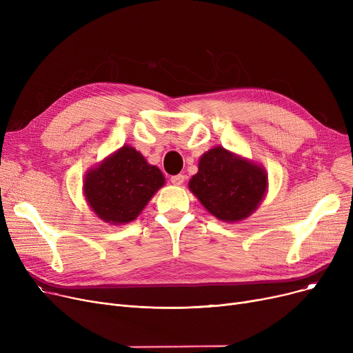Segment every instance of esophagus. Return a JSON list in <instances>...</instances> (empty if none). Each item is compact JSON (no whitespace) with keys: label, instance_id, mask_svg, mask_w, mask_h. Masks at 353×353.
Returning <instances> with one entry per match:
<instances>
[{"label":"esophagus","instance_id":"1","mask_svg":"<svg viewBox=\"0 0 353 353\" xmlns=\"http://www.w3.org/2000/svg\"><path fill=\"white\" fill-rule=\"evenodd\" d=\"M170 181H172L173 184H176V186H180V184H183V181H184V176H183V174L172 176V177H170Z\"/></svg>","mask_w":353,"mask_h":353}]
</instances>
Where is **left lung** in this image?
Returning <instances> with one entry per match:
<instances>
[{"instance_id": "8db88e82", "label": "left lung", "mask_w": 353, "mask_h": 353, "mask_svg": "<svg viewBox=\"0 0 353 353\" xmlns=\"http://www.w3.org/2000/svg\"><path fill=\"white\" fill-rule=\"evenodd\" d=\"M261 167L240 159L223 147L201 156L190 190L213 216L225 221L246 219L262 201L268 180Z\"/></svg>"}]
</instances>
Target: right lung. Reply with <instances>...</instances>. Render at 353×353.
<instances>
[{"label":"right lung","mask_w":353,"mask_h":353,"mask_svg":"<svg viewBox=\"0 0 353 353\" xmlns=\"http://www.w3.org/2000/svg\"><path fill=\"white\" fill-rule=\"evenodd\" d=\"M164 184L156 165L130 145L105 159L84 179V194L94 213L111 225L134 220Z\"/></svg>","instance_id":"obj_1"}]
</instances>
